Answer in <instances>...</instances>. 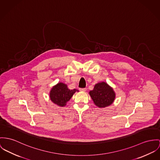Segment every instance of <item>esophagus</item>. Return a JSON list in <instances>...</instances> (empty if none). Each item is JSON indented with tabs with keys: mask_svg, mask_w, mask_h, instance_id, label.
Segmentation results:
<instances>
[{
	"mask_svg": "<svg viewBox=\"0 0 160 160\" xmlns=\"http://www.w3.org/2000/svg\"><path fill=\"white\" fill-rule=\"evenodd\" d=\"M79 89H80V91H83V92H85V91H86V88H80Z\"/></svg>",
	"mask_w": 160,
	"mask_h": 160,
	"instance_id": "obj_1",
	"label": "esophagus"
}]
</instances>
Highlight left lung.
Segmentation results:
<instances>
[{"label": "left lung", "mask_w": 160, "mask_h": 160, "mask_svg": "<svg viewBox=\"0 0 160 160\" xmlns=\"http://www.w3.org/2000/svg\"><path fill=\"white\" fill-rule=\"evenodd\" d=\"M89 93L94 104L99 108H105L110 105L116 98L113 89L103 82L96 84L94 89L90 91Z\"/></svg>", "instance_id": "obj_1"}]
</instances>
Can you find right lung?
<instances>
[{"mask_svg": "<svg viewBox=\"0 0 160 160\" xmlns=\"http://www.w3.org/2000/svg\"><path fill=\"white\" fill-rule=\"evenodd\" d=\"M76 91L78 92L76 89H69L66 84L58 83L51 89L50 98L55 104L60 107H64Z\"/></svg>", "mask_w": 160, "mask_h": 160, "instance_id": "1", "label": "right lung"}]
</instances>
